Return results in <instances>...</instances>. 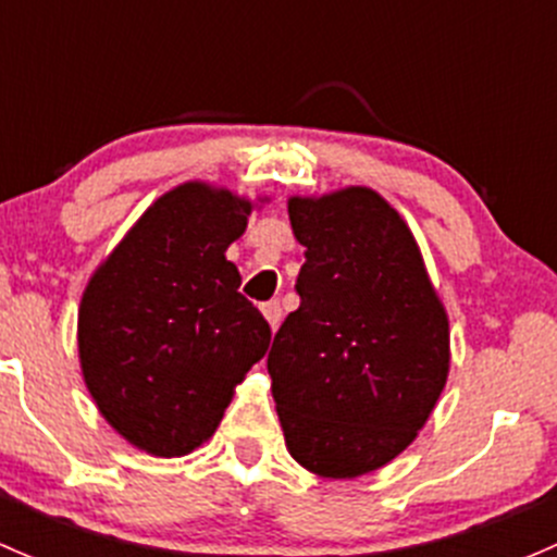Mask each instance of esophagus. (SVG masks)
<instances>
[{"label": "esophagus", "mask_w": 557, "mask_h": 557, "mask_svg": "<svg viewBox=\"0 0 557 557\" xmlns=\"http://www.w3.org/2000/svg\"><path fill=\"white\" fill-rule=\"evenodd\" d=\"M261 312H263V318H267V323H269V329H277L280 325V318H283V307H280V301H267V305L261 307Z\"/></svg>", "instance_id": "1"}]
</instances>
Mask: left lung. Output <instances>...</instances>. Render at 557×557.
<instances>
[{"label": "left lung", "instance_id": "1", "mask_svg": "<svg viewBox=\"0 0 557 557\" xmlns=\"http://www.w3.org/2000/svg\"><path fill=\"white\" fill-rule=\"evenodd\" d=\"M305 245L299 310L267 369L285 447L307 471L356 480L414 442L450 374V320L407 221L367 185L288 196Z\"/></svg>", "mask_w": 557, "mask_h": 557}]
</instances>
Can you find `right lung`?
<instances>
[{
  "label": "right lung",
  "mask_w": 557,
  "mask_h": 557,
  "mask_svg": "<svg viewBox=\"0 0 557 557\" xmlns=\"http://www.w3.org/2000/svg\"><path fill=\"white\" fill-rule=\"evenodd\" d=\"M263 201L188 180L94 269L77 310L83 383L137 450L180 458L205 445L267 352L272 331L226 258Z\"/></svg>",
  "instance_id": "right-lung-1"
}]
</instances>
